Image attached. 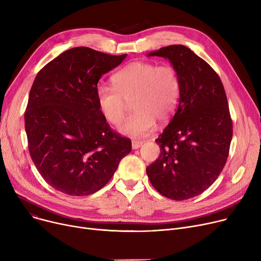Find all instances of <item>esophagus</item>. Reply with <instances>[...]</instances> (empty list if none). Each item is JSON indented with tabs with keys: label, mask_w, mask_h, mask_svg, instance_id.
Listing matches in <instances>:
<instances>
[{
	"label": "esophagus",
	"mask_w": 261,
	"mask_h": 261,
	"mask_svg": "<svg viewBox=\"0 0 261 261\" xmlns=\"http://www.w3.org/2000/svg\"><path fill=\"white\" fill-rule=\"evenodd\" d=\"M143 144H144V142H142V141H132V148L139 149Z\"/></svg>",
	"instance_id": "esophagus-1"
}]
</instances>
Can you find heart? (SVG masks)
Returning <instances> with one entry per match:
<instances>
[{
	"label": "heart",
	"instance_id": "b5f03b06",
	"mask_svg": "<svg viewBox=\"0 0 261 261\" xmlns=\"http://www.w3.org/2000/svg\"><path fill=\"white\" fill-rule=\"evenodd\" d=\"M113 87L99 86L96 91L98 108L107 121L114 126L122 122L127 102L135 111L120 127V132L141 138L151 131L155 119L169 120L179 106L182 82L171 64L134 61L112 77Z\"/></svg>",
	"mask_w": 261,
	"mask_h": 261
}]
</instances>
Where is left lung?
<instances>
[{
	"mask_svg": "<svg viewBox=\"0 0 261 261\" xmlns=\"http://www.w3.org/2000/svg\"><path fill=\"white\" fill-rule=\"evenodd\" d=\"M149 56L169 59L180 74L182 93L174 116L155 140L161 155L146 172L161 195L187 200L217 180L228 158L232 120L226 94L214 68L184 45Z\"/></svg>",
	"mask_w": 261,
	"mask_h": 261,
	"instance_id": "obj_1",
	"label": "left lung"
}]
</instances>
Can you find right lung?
Returning a JSON list of instances; mask_svg holds the SVG:
<instances>
[{
  "label": "right lung",
  "mask_w": 261,
  "mask_h": 261,
  "mask_svg": "<svg viewBox=\"0 0 261 261\" xmlns=\"http://www.w3.org/2000/svg\"><path fill=\"white\" fill-rule=\"evenodd\" d=\"M126 57L74 47L35 78L24 113L30 154L44 181L63 194L98 191L131 152V140L110 127L96 98L100 77Z\"/></svg>",
  "instance_id": "right-lung-1"
}]
</instances>
